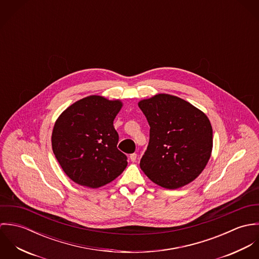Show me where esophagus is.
<instances>
[{
  "instance_id": "esophagus-1",
  "label": "esophagus",
  "mask_w": 259,
  "mask_h": 259,
  "mask_svg": "<svg viewBox=\"0 0 259 259\" xmlns=\"http://www.w3.org/2000/svg\"><path fill=\"white\" fill-rule=\"evenodd\" d=\"M137 157H138V154H137V153H132V154L130 155V158H131V160H132L133 162H136Z\"/></svg>"
}]
</instances>
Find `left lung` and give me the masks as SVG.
Instances as JSON below:
<instances>
[{"label": "left lung", "mask_w": 259, "mask_h": 259, "mask_svg": "<svg viewBox=\"0 0 259 259\" xmlns=\"http://www.w3.org/2000/svg\"><path fill=\"white\" fill-rule=\"evenodd\" d=\"M138 105L150 126L148 149L140 163L145 175L167 189L193 182L211 156L212 126L207 115L167 94L144 99Z\"/></svg>", "instance_id": "1"}]
</instances>
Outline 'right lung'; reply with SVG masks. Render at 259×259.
Instances as JSON below:
<instances>
[{"mask_svg":"<svg viewBox=\"0 0 259 259\" xmlns=\"http://www.w3.org/2000/svg\"><path fill=\"white\" fill-rule=\"evenodd\" d=\"M120 100L89 96L76 101L57 118L52 148L65 174L77 185L99 188L114 181L127 165L116 145L113 120Z\"/></svg>","mask_w":259,"mask_h":259,"instance_id":"add662e5","label":"right lung"}]
</instances>
